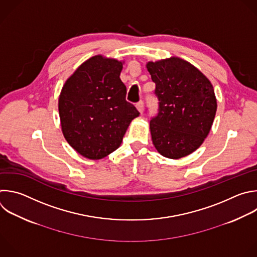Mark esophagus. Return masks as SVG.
<instances>
[{"instance_id":"1","label":"esophagus","mask_w":257,"mask_h":257,"mask_svg":"<svg viewBox=\"0 0 257 257\" xmlns=\"http://www.w3.org/2000/svg\"><path fill=\"white\" fill-rule=\"evenodd\" d=\"M136 108H137V110L139 111V113H140V114H142V112H143V108H144V104H143V102H142V101H140L139 103H137V104H136Z\"/></svg>"}]
</instances>
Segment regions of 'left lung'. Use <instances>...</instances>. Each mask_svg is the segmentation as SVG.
I'll return each mask as SVG.
<instances>
[{
  "label": "left lung",
  "instance_id": "obj_1",
  "mask_svg": "<svg viewBox=\"0 0 257 257\" xmlns=\"http://www.w3.org/2000/svg\"><path fill=\"white\" fill-rule=\"evenodd\" d=\"M146 68L159 100L158 115L150 121L155 149L170 159L190 155L203 144L215 119L213 84L200 69L178 56L148 61Z\"/></svg>",
  "mask_w": 257,
  "mask_h": 257
}]
</instances>
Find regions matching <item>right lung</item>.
<instances>
[{"label":"right lung","instance_id":"obj_1","mask_svg":"<svg viewBox=\"0 0 257 257\" xmlns=\"http://www.w3.org/2000/svg\"><path fill=\"white\" fill-rule=\"evenodd\" d=\"M124 60L98 54L83 61L65 80L58 98L62 134L81 156L98 160L122 143L131 121L139 116L126 102L120 79Z\"/></svg>","mask_w":257,"mask_h":257}]
</instances>
